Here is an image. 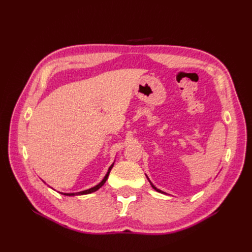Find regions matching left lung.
<instances>
[{"label": "left lung", "instance_id": "obj_1", "mask_svg": "<svg viewBox=\"0 0 252 252\" xmlns=\"http://www.w3.org/2000/svg\"><path fill=\"white\" fill-rule=\"evenodd\" d=\"M149 182H150V181H149ZM150 184H151V186H152V188H154V189H155V190H157V191H158V192H161V193H164V192H163V191H162V190H159V189H158V188H157V187H156V186H155V185H154V184H152V183H151V182H150Z\"/></svg>", "mask_w": 252, "mask_h": 252}]
</instances>
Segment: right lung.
<instances>
[{
  "mask_svg": "<svg viewBox=\"0 0 252 252\" xmlns=\"http://www.w3.org/2000/svg\"><path fill=\"white\" fill-rule=\"evenodd\" d=\"M112 167H113V164L109 167V169H108L107 173H106L105 178L102 180V182L100 183V184H97L96 186H94V187H93V188H90V189H87V190H84V191L77 192V193H62V194H64V195H82V194H88V193H91V192H94V191H96L97 189H100V188L104 185V183L106 182V180L108 179V175H109V173H110V170H111Z\"/></svg>",
  "mask_w": 252,
  "mask_h": 252,
  "instance_id": "1",
  "label": "right lung"
}]
</instances>
